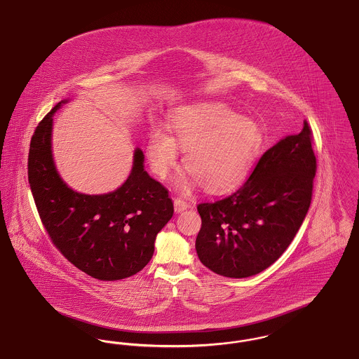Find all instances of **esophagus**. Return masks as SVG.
I'll return each instance as SVG.
<instances>
[{"mask_svg": "<svg viewBox=\"0 0 359 359\" xmlns=\"http://www.w3.org/2000/svg\"><path fill=\"white\" fill-rule=\"evenodd\" d=\"M173 205H175V211H176V212H182V211L187 210L188 207L187 202H184V201L180 199V198H175Z\"/></svg>", "mask_w": 359, "mask_h": 359, "instance_id": "1", "label": "esophagus"}]
</instances>
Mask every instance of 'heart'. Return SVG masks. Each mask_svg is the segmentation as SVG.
Masks as SVG:
<instances>
[{"label":"heart","mask_w":359,"mask_h":359,"mask_svg":"<svg viewBox=\"0 0 359 359\" xmlns=\"http://www.w3.org/2000/svg\"><path fill=\"white\" fill-rule=\"evenodd\" d=\"M171 136L154 129L148 137L147 156L152 171L165 179L184 152L188 173L179 187L188 189L196 180L201 186L219 192L239 184L262 147V130L256 121L239 117L222 103H199L175 110L168 121Z\"/></svg>","instance_id":"obj_1"}]
</instances>
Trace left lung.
I'll return each instance as SVG.
<instances>
[{
	"instance_id": "8db88e82",
	"label": "left lung",
	"mask_w": 359,
	"mask_h": 359,
	"mask_svg": "<svg viewBox=\"0 0 359 359\" xmlns=\"http://www.w3.org/2000/svg\"><path fill=\"white\" fill-rule=\"evenodd\" d=\"M312 130L280 140L262 154L241 187L198 205L202 227L195 248L210 271L243 278L262 272L294 238L312 201L316 157Z\"/></svg>"
}]
</instances>
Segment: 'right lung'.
<instances>
[{"mask_svg": "<svg viewBox=\"0 0 359 359\" xmlns=\"http://www.w3.org/2000/svg\"><path fill=\"white\" fill-rule=\"evenodd\" d=\"M36 126L28 154V180L41 223L56 249L86 274L114 281L140 272L154 256L157 233L173 215L168 189L144 170L137 148L133 168L118 189L103 195L75 192L55 168L53 113Z\"/></svg>", "mask_w": 359, "mask_h": 359, "instance_id": "add662e5", "label": "right lung"}]
</instances>
